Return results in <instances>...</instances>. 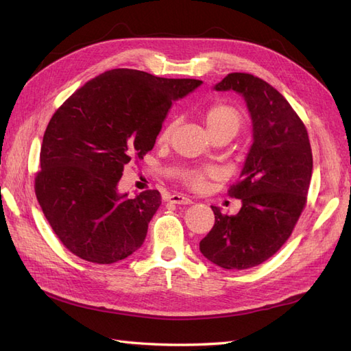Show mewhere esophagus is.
<instances>
[{
	"label": "esophagus",
	"instance_id": "obj_1",
	"mask_svg": "<svg viewBox=\"0 0 351 351\" xmlns=\"http://www.w3.org/2000/svg\"><path fill=\"white\" fill-rule=\"evenodd\" d=\"M168 201H169L171 204H177V205H189V204H192V199H189V198H187V196L180 195V193L171 195Z\"/></svg>",
	"mask_w": 351,
	"mask_h": 351
}]
</instances>
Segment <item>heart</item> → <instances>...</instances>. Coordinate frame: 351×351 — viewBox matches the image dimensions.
I'll return each instance as SVG.
<instances>
[{
	"mask_svg": "<svg viewBox=\"0 0 351 351\" xmlns=\"http://www.w3.org/2000/svg\"><path fill=\"white\" fill-rule=\"evenodd\" d=\"M205 125H207L208 134L228 132L235 135L241 126V114L232 106L215 104L205 113ZM173 123H168L164 128V131L160 132V140L168 138L171 131H173ZM184 182L189 186L199 187L204 183V173H201V171H191V173L184 176Z\"/></svg>",
	"mask_w": 351,
	"mask_h": 351,
	"instance_id": "heart-1",
	"label": "heart"
}]
</instances>
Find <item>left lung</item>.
Returning a JSON list of instances; mask_svg holds the SVG:
<instances>
[{
  "label": "left lung",
  "mask_w": 351,
  "mask_h": 351,
  "mask_svg": "<svg viewBox=\"0 0 351 351\" xmlns=\"http://www.w3.org/2000/svg\"><path fill=\"white\" fill-rule=\"evenodd\" d=\"M213 89L244 98L253 144L240 182L229 189L230 196L241 199V210L228 216L211 205L215 226L201 240L199 250L220 268L247 269L269 259L292 234L311 182V146L286 98L259 77L232 73Z\"/></svg>",
  "instance_id": "obj_1"
}]
</instances>
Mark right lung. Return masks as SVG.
<instances>
[{
  "mask_svg": "<svg viewBox=\"0 0 351 351\" xmlns=\"http://www.w3.org/2000/svg\"><path fill=\"white\" fill-rule=\"evenodd\" d=\"M201 84L117 68L84 83L56 110L43 136L36 195L71 253L108 265L143 245L160 193L119 192L123 167L153 149L173 102Z\"/></svg>",
  "mask_w": 351,
  "mask_h": 351,
  "instance_id": "add662e5",
  "label": "right lung"
}]
</instances>
